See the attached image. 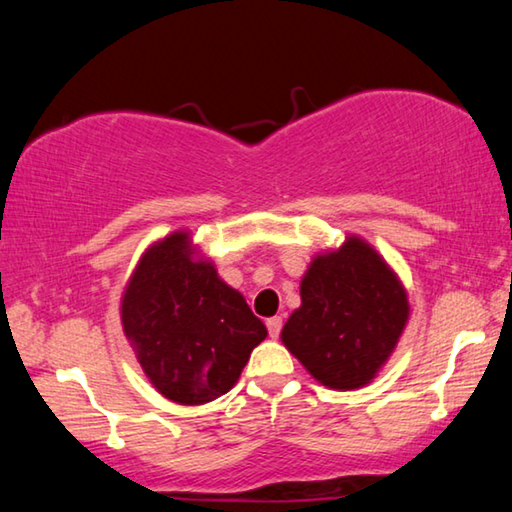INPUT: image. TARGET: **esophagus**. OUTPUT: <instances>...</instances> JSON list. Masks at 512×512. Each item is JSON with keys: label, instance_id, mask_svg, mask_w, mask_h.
Segmentation results:
<instances>
[{"label": "esophagus", "instance_id": "34e87169", "mask_svg": "<svg viewBox=\"0 0 512 512\" xmlns=\"http://www.w3.org/2000/svg\"><path fill=\"white\" fill-rule=\"evenodd\" d=\"M266 327H268V334H271V339H277V336H280V329H282V318L280 316L268 318Z\"/></svg>", "mask_w": 512, "mask_h": 512}]
</instances>
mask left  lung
<instances>
[{
	"instance_id": "8db88e82",
	"label": "left lung",
	"mask_w": 512,
	"mask_h": 512,
	"mask_svg": "<svg viewBox=\"0 0 512 512\" xmlns=\"http://www.w3.org/2000/svg\"><path fill=\"white\" fill-rule=\"evenodd\" d=\"M409 314L400 277L366 239L350 235L311 259L300 282V307L280 339L318 384L354 391L384 368Z\"/></svg>"
}]
</instances>
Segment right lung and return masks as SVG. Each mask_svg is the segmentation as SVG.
<instances>
[{"label": "right lung", "mask_w": 512, "mask_h": 512, "mask_svg": "<svg viewBox=\"0 0 512 512\" xmlns=\"http://www.w3.org/2000/svg\"><path fill=\"white\" fill-rule=\"evenodd\" d=\"M121 327L155 391L185 406L228 393L266 327L189 230L144 250L121 293Z\"/></svg>", "instance_id": "right-lung-1"}]
</instances>
